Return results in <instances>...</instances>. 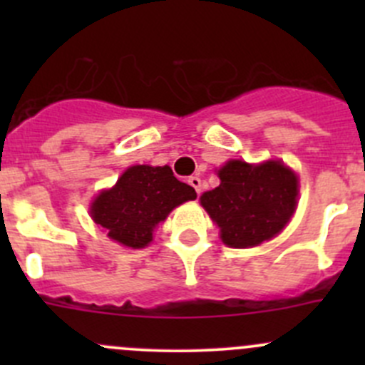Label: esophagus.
<instances>
[{
  "mask_svg": "<svg viewBox=\"0 0 365 365\" xmlns=\"http://www.w3.org/2000/svg\"><path fill=\"white\" fill-rule=\"evenodd\" d=\"M187 182H189V185L194 187V190H196L197 194H201V178L200 176H189V180H187Z\"/></svg>",
  "mask_w": 365,
  "mask_h": 365,
  "instance_id": "obj_1",
  "label": "esophagus"
}]
</instances>
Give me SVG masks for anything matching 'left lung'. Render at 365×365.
I'll list each match as a JSON object with an SVG mask.
<instances>
[{"label":"left lung","instance_id":"left-lung-1","mask_svg":"<svg viewBox=\"0 0 365 365\" xmlns=\"http://www.w3.org/2000/svg\"><path fill=\"white\" fill-rule=\"evenodd\" d=\"M219 178L220 185L205 192L201 205L230 247H254L270 240L295 212L298 180L282 162L251 165L230 160L219 171Z\"/></svg>","mask_w":365,"mask_h":365}]
</instances>
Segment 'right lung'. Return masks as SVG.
<instances>
[{"label":"right lung","instance_id":"right-lung-1","mask_svg":"<svg viewBox=\"0 0 365 365\" xmlns=\"http://www.w3.org/2000/svg\"><path fill=\"white\" fill-rule=\"evenodd\" d=\"M190 200H196V190L180 182L169 165H134L111 190L98 194L91 205V217L109 238L141 249L152 242L153 227L175 206Z\"/></svg>","mask_w":365,"mask_h":365}]
</instances>
